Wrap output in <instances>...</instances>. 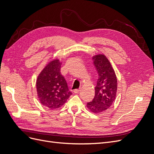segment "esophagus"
<instances>
[{"instance_id": "1", "label": "esophagus", "mask_w": 154, "mask_h": 154, "mask_svg": "<svg viewBox=\"0 0 154 154\" xmlns=\"http://www.w3.org/2000/svg\"><path fill=\"white\" fill-rule=\"evenodd\" d=\"M80 91V88H78V89H74V93H78Z\"/></svg>"}]
</instances>
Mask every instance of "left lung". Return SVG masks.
Masks as SVG:
<instances>
[{
  "label": "left lung",
  "mask_w": 154,
  "mask_h": 154,
  "mask_svg": "<svg viewBox=\"0 0 154 154\" xmlns=\"http://www.w3.org/2000/svg\"><path fill=\"white\" fill-rule=\"evenodd\" d=\"M98 78L95 87V96L88 102L87 107L96 114L108 109L115 101L117 92V78L109 60L103 54L92 58Z\"/></svg>",
  "instance_id": "1"
}]
</instances>
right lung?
Listing matches in <instances>:
<instances>
[{
	"label": "right lung",
	"instance_id": "1",
	"mask_svg": "<svg viewBox=\"0 0 154 154\" xmlns=\"http://www.w3.org/2000/svg\"><path fill=\"white\" fill-rule=\"evenodd\" d=\"M60 67L59 60H53L45 67L36 80L40 103L50 109L60 108L72 94L66 79L60 73Z\"/></svg>",
	"mask_w": 154,
	"mask_h": 154
}]
</instances>
